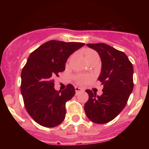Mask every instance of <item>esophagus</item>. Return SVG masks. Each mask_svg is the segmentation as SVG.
<instances>
[{"mask_svg":"<svg viewBox=\"0 0 149 149\" xmlns=\"http://www.w3.org/2000/svg\"><path fill=\"white\" fill-rule=\"evenodd\" d=\"M75 90H76V94H77V93H78V92H82V91H83V89L80 88H79V87H77V86L75 87Z\"/></svg>","mask_w":149,"mask_h":149,"instance_id":"obj_1","label":"esophagus"}]
</instances>
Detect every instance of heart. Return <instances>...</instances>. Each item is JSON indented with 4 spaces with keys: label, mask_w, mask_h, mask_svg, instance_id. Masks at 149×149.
<instances>
[{
    "label": "heart",
    "mask_w": 149,
    "mask_h": 149,
    "mask_svg": "<svg viewBox=\"0 0 149 149\" xmlns=\"http://www.w3.org/2000/svg\"><path fill=\"white\" fill-rule=\"evenodd\" d=\"M95 54H97V53L95 52V51L92 50V49H87L85 51V55L86 59H88V58L92 57V56L95 55ZM76 81L78 83H80V84H83V83H86L88 80L91 79V77L87 76V75H78V76H76Z\"/></svg>",
    "instance_id": "1"
}]
</instances>
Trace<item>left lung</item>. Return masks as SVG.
Here are the masks:
<instances>
[{
    "mask_svg": "<svg viewBox=\"0 0 149 149\" xmlns=\"http://www.w3.org/2000/svg\"><path fill=\"white\" fill-rule=\"evenodd\" d=\"M96 50L102 60V71L98 80L104 85L101 96L86 90L88 101L85 114L92 122L104 124L113 120L127 104L132 92L133 66L124 52L105 43H88Z\"/></svg>",
    "mask_w": 149,
    "mask_h": 149,
    "instance_id": "1",
    "label": "left lung"
}]
</instances>
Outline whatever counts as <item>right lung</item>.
Instances as JSON below:
<instances>
[{"label":"right lung","mask_w":149,"mask_h":149,"mask_svg":"<svg viewBox=\"0 0 149 149\" xmlns=\"http://www.w3.org/2000/svg\"><path fill=\"white\" fill-rule=\"evenodd\" d=\"M85 45L83 42L52 40L31 53L21 73V92L27 112L37 123L46 127L61 124L66 116V103L75 95L71 84L54 90V78L65 70L69 56Z\"/></svg>","instance_id":"1"}]
</instances>
